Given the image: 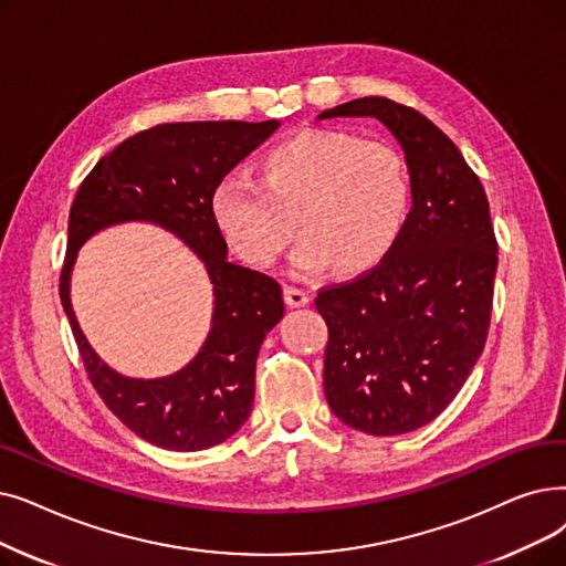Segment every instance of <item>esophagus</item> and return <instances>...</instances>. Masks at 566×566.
Masks as SVG:
<instances>
[{
	"label": "esophagus",
	"instance_id": "34e87169",
	"mask_svg": "<svg viewBox=\"0 0 566 566\" xmlns=\"http://www.w3.org/2000/svg\"><path fill=\"white\" fill-rule=\"evenodd\" d=\"M284 298H286L289 307H305L312 301L310 293L305 289H298V286H286L284 289Z\"/></svg>",
	"mask_w": 566,
	"mask_h": 566
}]
</instances>
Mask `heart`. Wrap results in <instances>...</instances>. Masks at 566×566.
<instances>
[{"mask_svg":"<svg viewBox=\"0 0 566 566\" xmlns=\"http://www.w3.org/2000/svg\"><path fill=\"white\" fill-rule=\"evenodd\" d=\"M409 208L411 182L396 147L331 129L273 145L259 161L256 182L227 176L210 196L214 227L254 265H273L296 227L301 240L291 263L310 275L331 263L342 275L381 263L400 240Z\"/></svg>","mask_w":566,"mask_h":566,"instance_id":"obj_1","label":"heart"}]
</instances>
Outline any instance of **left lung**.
Wrapping results in <instances>:
<instances>
[{
  "mask_svg": "<svg viewBox=\"0 0 566 566\" xmlns=\"http://www.w3.org/2000/svg\"><path fill=\"white\" fill-rule=\"evenodd\" d=\"M375 117L405 153L411 212L367 275L318 293L324 390L342 423L375 437L423 428L476 365L490 326L497 240L485 191L455 143L409 106L363 96L316 119Z\"/></svg>",
  "mask_w": 566,
  "mask_h": 566,
  "instance_id": "obj_1",
  "label": "left lung"
}]
</instances>
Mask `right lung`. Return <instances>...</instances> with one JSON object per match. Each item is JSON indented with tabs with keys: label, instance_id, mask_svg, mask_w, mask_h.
Masks as SVG:
<instances>
[{
	"label": "right lung",
	"instance_id": "add662e5",
	"mask_svg": "<svg viewBox=\"0 0 566 566\" xmlns=\"http://www.w3.org/2000/svg\"><path fill=\"white\" fill-rule=\"evenodd\" d=\"M280 127L268 122H174L140 132L99 159L69 214L60 298L85 370L106 407L140 439L168 451L222 444L250 419L256 356L284 316L282 286L229 261L212 222L210 196L233 166ZM153 223L182 239L205 261L213 284L207 342L178 374L155 380L122 376L86 342L70 305V273L82 244L111 226Z\"/></svg>",
	"mask_w": 566,
	"mask_h": 566
}]
</instances>
